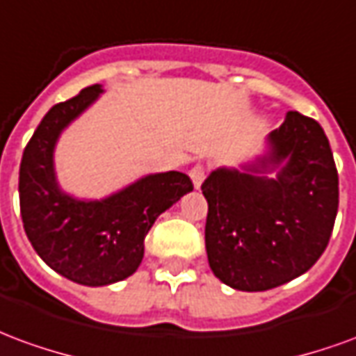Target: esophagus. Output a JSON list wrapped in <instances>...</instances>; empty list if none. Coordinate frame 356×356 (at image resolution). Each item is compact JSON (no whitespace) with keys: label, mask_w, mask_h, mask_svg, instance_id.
I'll use <instances>...</instances> for the list:
<instances>
[{"label":"esophagus","mask_w":356,"mask_h":356,"mask_svg":"<svg viewBox=\"0 0 356 356\" xmlns=\"http://www.w3.org/2000/svg\"><path fill=\"white\" fill-rule=\"evenodd\" d=\"M204 177H206V170H204V165H194L193 170H191V179H193L194 188H200L202 183H204Z\"/></svg>","instance_id":"34e87169"}]
</instances>
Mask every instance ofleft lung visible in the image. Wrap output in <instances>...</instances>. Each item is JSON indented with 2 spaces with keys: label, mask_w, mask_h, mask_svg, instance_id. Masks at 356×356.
Instances as JSON below:
<instances>
[{
  "label": "left lung",
  "mask_w": 356,
  "mask_h": 356,
  "mask_svg": "<svg viewBox=\"0 0 356 356\" xmlns=\"http://www.w3.org/2000/svg\"><path fill=\"white\" fill-rule=\"evenodd\" d=\"M277 171L275 178L266 173ZM339 181L324 129L288 112L267 150L240 168H217L202 185L208 200L206 252L213 275L242 291L298 278L324 254L339 204Z\"/></svg>",
  "instance_id": "8db88e82"
}]
</instances>
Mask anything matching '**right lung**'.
<instances>
[{
    "label": "right lung",
    "mask_w": 356,
    "mask_h": 356,
    "mask_svg": "<svg viewBox=\"0 0 356 356\" xmlns=\"http://www.w3.org/2000/svg\"><path fill=\"white\" fill-rule=\"evenodd\" d=\"M101 93L97 83L55 104L24 148L19 173L20 216L35 254L58 275L93 288L131 276L158 216L193 191V181L181 171L148 173L101 200L76 198L60 188L58 137Z\"/></svg>",
    "instance_id": "1"
}]
</instances>
